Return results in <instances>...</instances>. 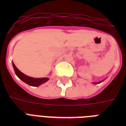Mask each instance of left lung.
Masks as SVG:
<instances>
[{"mask_svg":"<svg viewBox=\"0 0 126 126\" xmlns=\"http://www.w3.org/2000/svg\"><path fill=\"white\" fill-rule=\"evenodd\" d=\"M102 82H103V81H101V82H99V83ZM94 84H99V82H97V83H96V82H94Z\"/></svg>","mask_w":126,"mask_h":126,"instance_id":"obj_1","label":"left lung"}]
</instances>
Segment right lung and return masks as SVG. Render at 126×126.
Listing matches in <instances>:
<instances>
[{"label": "right lung", "mask_w": 126, "mask_h": 126, "mask_svg": "<svg viewBox=\"0 0 126 126\" xmlns=\"http://www.w3.org/2000/svg\"><path fill=\"white\" fill-rule=\"evenodd\" d=\"M13 67L14 69L16 75L17 76L19 79H20L23 82H24L26 84H29V86H38L41 85V84H44V83L46 82L49 79L48 78H40V79H36V78H32V77H30L27 76V75H24L23 73H21L19 70L16 65H14V63H12Z\"/></svg>", "instance_id": "right-lung-1"}]
</instances>
